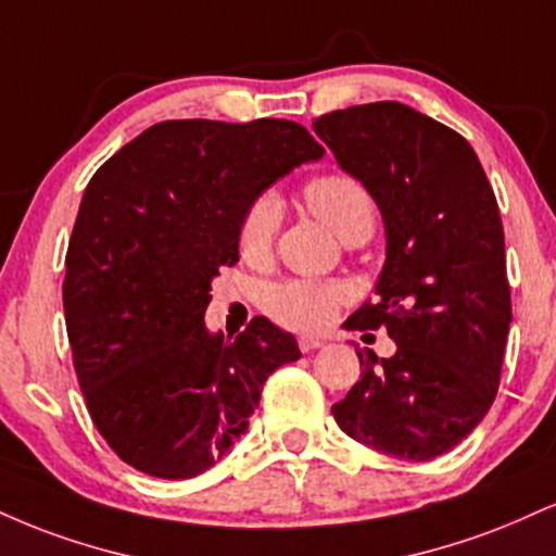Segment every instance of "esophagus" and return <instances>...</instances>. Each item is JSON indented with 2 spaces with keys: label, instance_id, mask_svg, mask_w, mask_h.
I'll use <instances>...</instances> for the list:
<instances>
[{
  "label": "esophagus",
  "instance_id": "esophagus-1",
  "mask_svg": "<svg viewBox=\"0 0 556 556\" xmlns=\"http://www.w3.org/2000/svg\"><path fill=\"white\" fill-rule=\"evenodd\" d=\"M298 346H300V352L320 350V346H324V339H318V337H300L298 339Z\"/></svg>",
  "mask_w": 556,
  "mask_h": 556
}]
</instances>
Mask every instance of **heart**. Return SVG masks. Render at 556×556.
Returning a JSON list of instances; mask_svg holds the SVG:
<instances>
[{
  "mask_svg": "<svg viewBox=\"0 0 556 556\" xmlns=\"http://www.w3.org/2000/svg\"><path fill=\"white\" fill-rule=\"evenodd\" d=\"M307 210L324 219L342 240L370 238L376 230V202L363 180L346 173H324L311 178L303 189ZM282 223V204L274 193H258L245 206L238 225V251L251 264L271 253L274 236ZM346 300V290L337 282L320 279H279L261 295L266 316L292 331L324 329L337 307Z\"/></svg>",
  "mask_w": 556,
  "mask_h": 556,
  "instance_id": "1",
  "label": "heart"
}]
</instances>
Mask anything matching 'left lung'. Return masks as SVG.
I'll list each match as a JSON object with an SVG mask.
<instances>
[{
  "label": "left lung",
  "mask_w": 556,
  "mask_h": 556,
  "mask_svg": "<svg viewBox=\"0 0 556 556\" xmlns=\"http://www.w3.org/2000/svg\"><path fill=\"white\" fill-rule=\"evenodd\" d=\"M313 129L386 223L378 300L346 326H383L396 342L388 359L357 350L363 372L333 419L386 456L438 458L500 388L513 311L497 199L458 131L396 100L331 111Z\"/></svg>",
  "instance_id": "left-lung-1"
}]
</instances>
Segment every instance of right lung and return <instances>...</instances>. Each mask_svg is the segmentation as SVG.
<instances>
[{
    "label": "right lung",
    "instance_id": "obj_1",
    "mask_svg": "<svg viewBox=\"0 0 556 556\" xmlns=\"http://www.w3.org/2000/svg\"><path fill=\"white\" fill-rule=\"evenodd\" d=\"M324 147L285 118L163 122L96 170L66 249L64 318L98 432L137 471L191 479L249 430L261 388L300 357L253 318L236 339L204 311L238 261L245 206Z\"/></svg>",
    "mask_w": 556,
    "mask_h": 556
}]
</instances>
